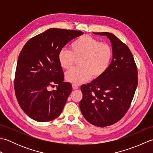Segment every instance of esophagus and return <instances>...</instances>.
<instances>
[{
    "mask_svg": "<svg viewBox=\"0 0 153 153\" xmlns=\"http://www.w3.org/2000/svg\"><path fill=\"white\" fill-rule=\"evenodd\" d=\"M72 88L74 89H78V86L77 85H75V84H72Z\"/></svg>",
    "mask_w": 153,
    "mask_h": 153,
    "instance_id": "34e87169",
    "label": "esophagus"
}]
</instances>
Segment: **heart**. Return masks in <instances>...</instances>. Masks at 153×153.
Instances as JSON below:
<instances>
[{
  "mask_svg": "<svg viewBox=\"0 0 153 153\" xmlns=\"http://www.w3.org/2000/svg\"><path fill=\"white\" fill-rule=\"evenodd\" d=\"M112 57V48L89 35H83L70 45V51L62 48L58 60L62 68L69 70L75 59H79V67L66 74L67 82L75 85L85 82L91 77L99 78L108 69Z\"/></svg>",
  "mask_w": 153,
  "mask_h": 153,
  "instance_id": "heart-1",
  "label": "heart"
}]
</instances>
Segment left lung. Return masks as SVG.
Masks as SVG:
<instances>
[{"label": "left lung", "mask_w": 153, "mask_h": 153, "mask_svg": "<svg viewBox=\"0 0 153 153\" xmlns=\"http://www.w3.org/2000/svg\"><path fill=\"white\" fill-rule=\"evenodd\" d=\"M93 33L109 39L112 60L102 76L81 87L79 108L87 121L102 128L118 122L128 112L137 86L138 74L126 44L108 32Z\"/></svg>", "instance_id": "8db88e82"}]
</instances>
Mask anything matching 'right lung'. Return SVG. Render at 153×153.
<instances>
[{
	"instance_id": "obj_1",
	"label": "right lung",
	"mask_w": 153,
	"mask_h": 153,
	"mask_svg": "<svg viewBox=\"0 0 153 153\" xmlns=\"http://www.w3.org/2000/svg\"><path fill=\"white\" fill-rule=\"evenodd\" d=\"M83 33L51 28L29 40L19 54L14 89L19 105L31 118L39 122L60 116L71 92L70 83L64 82L58 60L59 51ZM56 86V90H51Z\"/></svg>"
}]
</instances>
